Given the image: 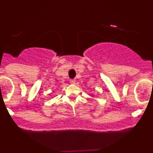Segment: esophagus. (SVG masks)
<instances>
[{"label":"esophagus","mask_w":153,"mask_h":153,"mask_svg":"<svg viewBox=\"0 0 153 153\" xmlns=\"http://www.w3.org/2000/svg\"><path fill=\"white\" fill-rule=\"evenodd\" d=\"M70 83H71V84H74V83H76V80H75V79H70Z\"/></svg>","instance_id":"obj_1"}]
</instances>
